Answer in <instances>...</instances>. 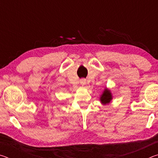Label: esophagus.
<instances>
[{
  "instance_id": "34e87169",
  "label": "esophagus",
  "mask_w": 158,
  "mask_h": 158,
  "mask_svg": "<svg viewBox=\"0 0 158 158\" xmlns=\"http://www.w3.org/2000/svg\"><path fill=\"white\" fill-rule=\"evenodd\" d=\"M81 85H85V79H81Z\"/></svg>"
}]
</instances>
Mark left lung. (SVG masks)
Wrapping results in <instances>:
<instances>
[{
    "label": "left lung",
    "mask_w": 158,
    "mask_h": 158,
    "mask_svg": "<svg viewBox=\"0 0 158 158\" xmlns=\"http://www.w3.org/2000/svg\"><path fill=\"white\" fill-rule=\"evenodd\" d=\"M111 99H112V95H111V93L110 92V90H107V89H105L103 91L102 95L101 97H100L101 102L105 104H105H108V103L110 102Z\"/></svg>",
    "instance_id": "left-lung-1"
}]
</instances>
